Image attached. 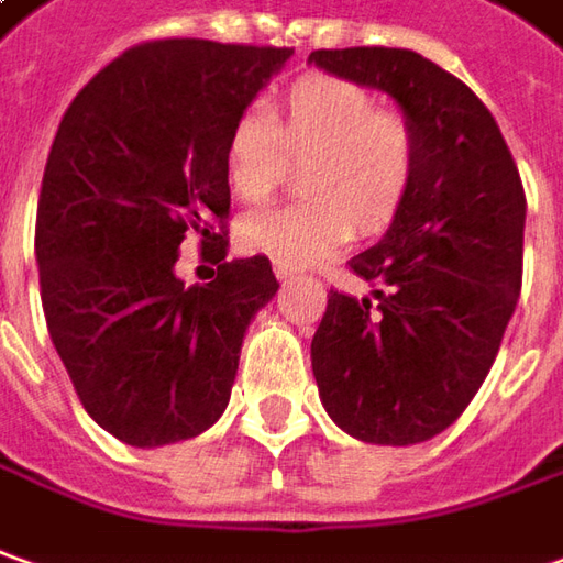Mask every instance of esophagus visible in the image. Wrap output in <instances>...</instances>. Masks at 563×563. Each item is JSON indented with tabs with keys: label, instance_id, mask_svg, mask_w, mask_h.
Returning a JSON list of instances; mask_svg holds the SVG:
<instances>
[{
	"label": "esophagus",
	"instance_id": "1",
	"mask_svg": "<svg viewBox=\"0 0 563 563\" xmlns=\"http://www.w3.org/2000/svg\"><path fill=\"white\" fill-rule=\"evenodd\" d=\"M298 267L289 265V262H274V274H277V280H286V277H292Z\"/></svg>",
	"mask_w": 563,
	"mask_h": 563
}]
</instances>
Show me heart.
<instances>
[{
  "instance_id": "heart-1",
  "label": "heart",
  "mask_w": 563,
  "mask_h": 563,
  "mask_svg": "<svg viewBox=\"0 0 563 563\" xmlns=\"http://www.w3.org/2000/svg\"><path fill=\"white\" fill-rule=\"evenodd\" d=\"M419 163L412 122L378 110L373 91L311 73L296 79L283 107L246 110L224 137V178L240 202H267L301 166L305 200L240 218L236 236L274 262L311 265L345 246L351 233L385 231L410 194Z\"/></svg>"
}]
</instances>
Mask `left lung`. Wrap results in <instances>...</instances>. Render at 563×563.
<instances>
[{"label":"left lung","mask_w":563,"mask_h":563,"mask_svg":"<svg viewBox=\"0 0 563 563\" xmlns=\"http://www.w3.org/2000/svg\"><path fill=\"white\" fill-rule=\"evenodd\" d=\"M308 60L388 91L419 144L388 233L347 262L377 305L330 289L311 342L313 378L351 438L422 443L472 404L521 296V175L484 101L428 57L363 45Z\"/></svg>","instance_id":"obj_1"}]
</instances>
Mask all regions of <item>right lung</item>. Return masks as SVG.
I'll return each instance as SVG.
<instances>
[{"label": "right lung", "mask_w": 563, "mask_h": 563, "mask_svg": "<svg viewBox=\"0 0 563 563\" xmlns=\"http://www.w3.org/2000/svg\"><path fill=\"white\" fill-rule=\"evenodd\" d=\"M292 48L153 40L122 52L57 125L36 209L48 335L98 426L129 446L197 438L231 400L250 320L280 289L228 255L231 122ZM187 232L217 280L185 287Z\"/></svg>", "instance_id": "obj_1"}]
</instances>
